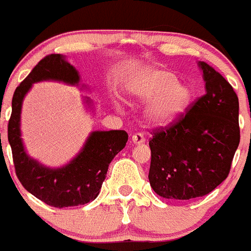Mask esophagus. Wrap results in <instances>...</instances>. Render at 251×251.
<instances>
[{"instance_id": "1", "label": "esophagus", "mask_w": 251, "mask_h": 251, "mask_svg": "<svg viewBox=\"0 0 251 251\" xmlns=\"http://www.w3.org/2000/svg\"><path fill=\"white\" fill-rule=\"evenodd\" d=\"M145 142L144 139V135L142 133H135V134L132 135V143L133 144H143Z\"/></svg>"}]
</instances>
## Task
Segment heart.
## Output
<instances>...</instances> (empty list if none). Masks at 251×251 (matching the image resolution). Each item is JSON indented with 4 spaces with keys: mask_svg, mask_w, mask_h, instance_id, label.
Masks as SVG:
<instances>
[{
    "mask_svg": "<svg viewBox=\"0 0 251 251\" xmlns=\"http://www.w3.org/2000/svg\"><path fill=\"white\" fill-rule=\"evenodd\" d=\"M128 94L145 102L143 118L151 127H166L185 114L192 100V91L186 83L165 69L148 68L135 74L127 85Z\"/></svg>",
    "mask_w": 251,
    "mask_h": 251,
    "instance_id": "1",
    "label": "heart"
}]
</instances>
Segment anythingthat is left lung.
<instances>
[{"mask_svg":"<svg viewBox=\"0 0 251 251\" xmlns=\"http://www.w3.org/2000/svg\"><path fill=\"white\" fill-rule=\"evenodd\" d=\"M199 68L206 94L149 142V182L164 199L183 201L212 192L228 176L240 142L237 94L208 64L199 61Z\"/></svg>","mask_w":251,"mask_h":251,"instance_id":"left-lung-1","label":"left lung"}]
</instances>
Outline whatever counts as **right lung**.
Here are the masks:
<instances>
[{
  "label": "right lung",
  "mask_w": 251,
  "mask_h": 251,
  "mask_svg": "<svg viewBox=\"0 0 251 251\" xmlns=\"http://www.w3.org/2000/svg\"><path fill=\"white\" fill-rule=\"evenodd\" d=\"M80 80L78 71L65 56L50 54L34 66L29 75L16 88L12 99L8 142L17 177L28 192L56 208L80 206L94 201L106 178L109 164L126 147L128 140L127 132L124 130H95L90 133L78 154L60 168L43 165L27 154L21 133V113L23 100L33 83L58 81L71 86H80ZM83 88L86 86L81 85V90ZM83 100L88 108L94 106L90 97Z\"/></svg>",
  "instance_id": "1"
}]
</instances>
